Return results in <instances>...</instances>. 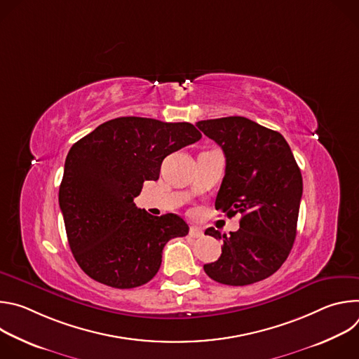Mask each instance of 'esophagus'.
I'll return each instance as SVG.
<instances>
[{
	"label": "esophagus",
	"mask_w": 359,
	"mask_h": 359,
	"mask_svg": "<svg viewBox=\"0 0 359 359\" xmlns=\"http://www.w3.org/2000/svg\"><path fill=\"white\" fill-rule=\"evenodd\" d=\"M189 236H190L191 238H200V237H203V236H204V233H203V230H201L200 227H197V226H191V227H190V230H189Z\"/></svg>",
	"instance_id": "esophagus-1"
}]
</instances>
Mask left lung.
Segmentation results:
<instances>
[{
	"label": "left lung",
	"instance_id": "obj_1",
	"mask_svg": "<svg viewBox=\"0 0 359 359\" xmlns=\"http://www.w3.org/2000/svg\"><path fill=\"white\" fill-rule=\"evenodd\" d=\"M196 126L224 151L226 175L216 210L241 215L230 236L213 227L204 234L223 240L217 262L204 271L226 285H248L274 274L297 236L302 176L281 133L243 116L200 121Z\"/></svg>",
	"mask_w": 359,
	"mask_h": 359
}]
</instances>
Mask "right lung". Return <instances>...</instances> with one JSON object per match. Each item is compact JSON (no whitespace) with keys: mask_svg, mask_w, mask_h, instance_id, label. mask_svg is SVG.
Wrapping results in <instances>:
<instances>
[{"mask_svg":"<svg viewBox=\"0 0 359 359\" xmlns=\"http://www.w3.org/2000/svg\"><path fill=\"white\" fill-rule=\"evenodd\" d=\"M187 122L123 116L99 125L69 150L60 208L71 251L95 281L114 288L146 284L161 269L170 238L189 233L177 215L137 209L144 180H158L163 159L197 142Z\"/></svg>","mask_w":359,"mask_h":359,"instance_id":"add662e5","label":"right lung"}]
</instances>
